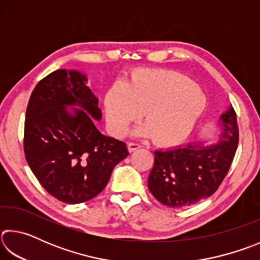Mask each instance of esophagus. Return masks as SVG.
<instances>
[{
    "label": "esophagus",
    "mask_w": 260,
    "mask_h": 260,
    "mask_svg": "<svg viewBox=\"0 0 260 260\" xmlns=\"http://www.w3.org/2000/svg\"><path fill=\"white\" fill-rule=\"evenodd\" d=\"M128 151L129 152H133V151H136V150H139V149L142 147L141 146V144H139V143H135V142H129L128 143Z\"/></svg>",
    "instance_id": "34e87169"
}]
</instances>
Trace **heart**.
<instances>
[{
	"mask_svg": "<svg viewBox=\"0 0 260 260\" xmlns=\"http://www.w3.org/2000/svg\"><path fill=\"white\" fill-rule=\"evenodd\" d=\"M205 102L204 94L190 79L169 70H139L127 85L114 83L104 95L108 124L114 135H124L144 112L147 124L134 133L153 135L162 144L186 139L203 113Z\"/></svg>",
	"mask_w": 260,
	"mask_h": 260,
	"instance_id": "b5f03b06",
	"label": "heart"
}]
</instances>
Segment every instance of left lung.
Segmentation results:
<instances>
[{
  "mask_svg": "<svg viewBox=\"0 0 260 260\" xmlns=\"http://www.w3.org/2000/svg\"><path fill=\"white\" fill-rule=\"evenodd\" d=\"M222 133L217 144L190 143L155 151L148 187L170 208H183L213 195L230 171L239 144L236 112L232 107L220 116Z\"/></svg>",
  "mask_w": 260,
  "mask_h": 260,
  "instance_id": "1",
  "label": "left lung"
}]
</instances>
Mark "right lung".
<instances>
[{
    "label": "right lung",
    "instance_id": "add662e5",
    "mask_svg": "<svg viewBox=\"0 0 260 260\" xmlns=\"http://www.w3.org/2000/svg\"><path fill=\"white\" fill-rule=\"evenodd\" d=\"M87 77L57 70L35 86L24 128L27 164L46 190L63 203L87 202L103 190L118 162L128 156L126 143L95 126L102 112ZM78 105L83 110L67 106Z\"/></svg>",
    "mask_w": 260,
    "mask_h": 260
}]
</instances>
